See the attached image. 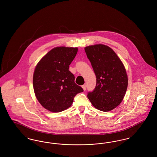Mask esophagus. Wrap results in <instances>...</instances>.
<instances>
[{
	"label": "esophagus",
	"instance_id": "1",
	"mask_svg": "<svg viewBox=\"0 0 157 157\" xmlns=\"http://www.w3.org/2000/svg\"><path fill=\"white\" fill-rule=\"evenodd\" d=\"M82 88H83V90H85L86 89V85H83L82 86Z\"/></svg>",
	"mask_w": 157,
	"mask_h": 157
}]
</instances>
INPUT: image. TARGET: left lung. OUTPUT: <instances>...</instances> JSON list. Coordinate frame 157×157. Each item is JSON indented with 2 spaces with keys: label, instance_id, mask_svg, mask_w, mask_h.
<instances>
[{
  "label": "left lung",
  "instance_id": "1",
  "mask_svg": "<svg viewBox=\"0 0 157 157\" xmlns=\"http://www.w3.org/2000/svg\"><path fill=\"white\" fill-rule=\"evenodd\" d=\"M97 78L95 89L88 93L91 104L98 109L107 112L118 106L124 97L128 76L125 68L117 55L104 45L85 48Z\"/></svg>",
  "mask_w": 157,
  "mask_h": 157
}]
</instances>
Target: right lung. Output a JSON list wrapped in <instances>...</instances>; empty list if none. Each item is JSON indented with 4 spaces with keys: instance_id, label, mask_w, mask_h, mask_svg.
Listing matches in <instances>:
<instances>
[{
    "instance_id": "1",
    "label": "right lung",
    "mask_w": 157,
    "mask_h": 157,
    "mask_svg": "<svg viewBox=\"0 0 157 157\" xmlns=\"http://www.w3.org/2000/svg\"><path fill=\"white\" fill-rule=\"evenodd\" d=\"M77 48L56 47L44 56L35 67L33 85L39 103L53 112L70 107L77 94L83 90L75 83L69 65L75 58Z\"/></svg>"
}]
</instances>
